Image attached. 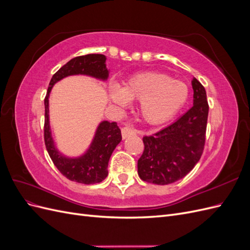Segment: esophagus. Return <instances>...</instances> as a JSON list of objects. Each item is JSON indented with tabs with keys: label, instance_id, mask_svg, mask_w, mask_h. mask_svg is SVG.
<instances>
[{
	"label": "esophagus",
	"instance_id": "34e87169",
	"mask_svg": "<svg viewBox=\"0 0 250 250\" xmlns=\"http://www.w3.org/2000/svg\"><path fill=\"white\" fill-rule=\"evenodd\" d=\"M135 133H137V130H135L134 128L128 127V126H125V127L122 128V138H123V140L127 139L128 137H130V135H134Z\"/></svg>",
	"mask_w": 250,
	"mask_h": 250
}]
</instances>
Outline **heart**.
Instances as JSON below:
<instances>
[{
  "instance_id": "heart-1",
  "label": "heart",
  "mask_w": 250,
  "mask_h": 250,
  "mask_svg": "<svg viewBox=\"0 0 250 250\" xmlns=\"http://www.w3.org/2000/svg\"><path fill=\"white\" fill-rule=\"evenodd\" d=\"M109 97L119 107H126L129 100L140 101L141 117L150 124H162L172 119L188 98L185 82L173 80L163 73H143L125 82L123 88L111 85Z\"/></svg>"
}]
</instances>
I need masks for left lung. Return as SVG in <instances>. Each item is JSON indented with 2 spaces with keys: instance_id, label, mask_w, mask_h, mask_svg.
Listing matches in <instances>:
<instances>
[{
  "instance_id": "8db88e82",
  "label": "left lung",
  "mask_w": 250,
  "mask_h": 250,
  "mask_svg": "<svg viewBox=\"0 0 250 250\" xmlns=\"http://www.w3.org/2000/svg\"><path fill=\"white\" fill-rule=\"evenodd\" d=\"M193 106L175 122L150 137H144L145 148L138 161L142 180L169 185L184 178L200 160L206 143L208 104L207 92L193 78Z\"/></svg>"
}]
</instances>
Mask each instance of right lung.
Listing matches in <instances>:
<instances>
[{
  "instance_id": "obj_1",
  "label": "right lung",
  "mask_w": 250,
  "mask_h": 250,
  "mask_svg": "<svg viewBox=\"0 0 250 250\" xmlns=\"http://www.w3.org/2000/svg\"><path fill=\"white\" fill-rule=\"evenodd\" d=\"M106 57L102 54H87L71 59L53 75L44 98V144L51 160L67 179L79 184L93 185L107 177V167L113 150L122 140L116 122L102 121L97 127L88 149L78 157H67L60 153L52 137L49 119V97L56 82L72 75H86L99 80H107Z\"/></svg>"
}]
</instances>
